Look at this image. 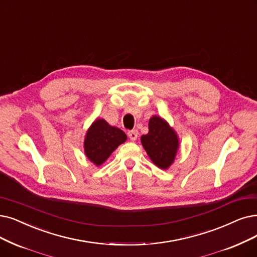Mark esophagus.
<instances>
[{
    "label": "esophagus",
    "instance_id": "esophagus-1",
    "mask_svg": "<svg viewBox=\"0 0 257 257\" xmlns=\"http://www.w3.org/2000/svg\"><path fill=\"white\" fill-rule=\"evenodd\" d=\"M127 136L130 137V139H131L133 142L136 141V140H137V137H138V131H136V130L130 131V132L127 133Z\"/></svg>",
    "mask_w": 257,
    "mask_h": 257
}]
</instances>
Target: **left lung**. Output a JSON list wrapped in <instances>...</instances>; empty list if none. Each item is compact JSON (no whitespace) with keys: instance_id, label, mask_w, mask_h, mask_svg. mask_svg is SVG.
I'll return each instance as SVG.
<instances>
[{"instance_id":"obj_1","label":"left lung","mask_w":257,"mask_h":257,"mask_svg":"<svg viewBox=\"0 0 257 257\" xmlns=\"http://www.w3.org/2000/svg\"><path fill=\"white\" fill-rule=\"evenodd\" d=\"M141 143L153 163L161 170L172 166L179 149L177 133L159 116L151 117L149 133L141 136Z\"/></svg>"}]
</instances>
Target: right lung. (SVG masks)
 I'll return each instance as SVG.
<instances>
[{
  "mask_svg": "<svg viewBox=\"0 0 257 257\" xmlns=\"http://www.w3.org/2000/svg\"><path fill=\"white\" fill-rule=\"evenodd\" d=\"M127 139L125 133L111 126L104 119H96L86 132L84 153L87 159L100 167L123 142Z\"/></svg>",
  "mask_w": 257,
  "mask_h": 257,
  "instance_id": "1",
  "label": "right lung"
}]
</instances>
